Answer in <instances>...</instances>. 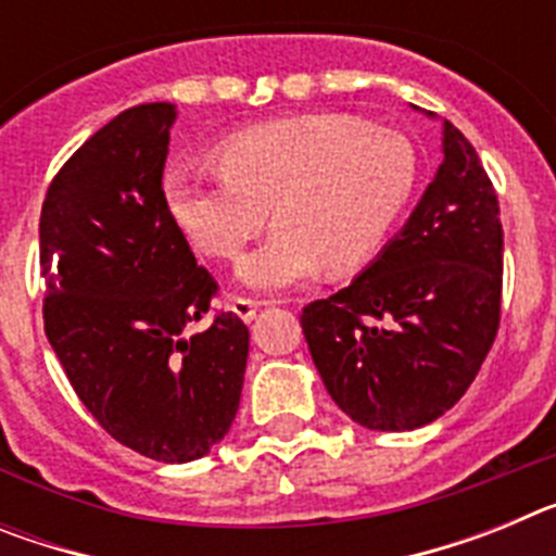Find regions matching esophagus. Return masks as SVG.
<instances>
[{"label": "esophagus", "mask_w": 556, "mask_h": 556, "mask_svg": "<svg viewBox=\"0 0 556 556\" xmlns=\"http://www.w3.org/2000/svg\"><path fill=\"white\" fill-rule=\"evenodd\" d=\"M264 303L262 301H253V298H236L233 303H230V308H233L236 317H242L244 323H250L255 317V314L262 312Z\"/></svg>", "instance_id": "1"}]
</instances>
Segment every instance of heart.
Returning <instances> with one entry per match:
<instances>
[{
  "mask_svg": "<svg viewBox=\"0 0 556 556\" xmlns=\"http://www.w3.org/2000/svg\"><path fill=\"white\" fill-rule=\"evenodd\" d=\"M219 175L172 169L161 184L169 223L205 258L236 262L273 217L281 228L239 267L281 292L320 267L370 262L409 205L417 155L406 136L348 113H303L244 127L211 150Z\"/></svg>",
  "mask_w": 556,
  "mask_h": 556,
  "instance_id": "obj_1",
  "label": "heart"
}]
</instances>
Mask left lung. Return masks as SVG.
Wrapping results in <instances>:
<instances>
[{
	"label": "left lung",
	"instance_id": "1",
	"mask_svg": "<svg viewBox=\"0 0 556 556\" xmlns=\"http://www.w3.org/2000/svg\"><path fill=\"white\" fill-rule=\"evenodd\" d=\"M409 223L351 287L303 306L308 351L358 426L409 431L473 384L501 323L504 230L493 180L459 127Z\"/></svg>",
	"mask_w": 556,
	"mask_h": 556
}]
</instances>
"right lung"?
<instances>
[{"label":"right lung","mask_w":556,"mask_h":556,"mask_svg":"<svg viewBox=\"0 0 556 556\" xmlns=\"http://www.w3.org/2000/svg\"><path fill=\"white\" fill-rule=\"evenodd\" d=\"M172 122L169 102L127 108L52 178L38 225L43 331L116 443L191 462L230 431L250 333L233 312L189 333L219 283L161 200Z\"/></svg>","instance_id":"add662e5"}]
</instances>
